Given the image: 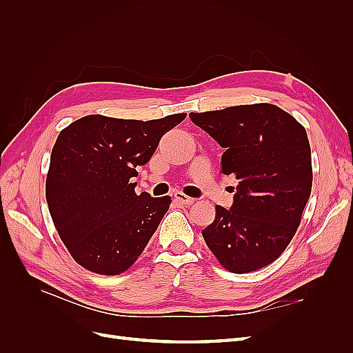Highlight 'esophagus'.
Returning <instances> with one entry per match:
<instances>
[{"label":"esophagus","instance_id":"1","mask_svg":"<svg viewBox=\"0 0 353 353\" xmlns=\"http://www.w3.org/2000/svg\"><path fill=\"white\" fill-rule=\"evenodd\" d=\"M174 197H175V200H176L178 203H181V205H184V206L194 205V201H196V199L188 197V196H185L184 193H181V191H176V193L174 194Z\"/></svg>","mask_w":353,"mask_h":353}]
</instances>
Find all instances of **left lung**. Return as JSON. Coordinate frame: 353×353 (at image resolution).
<instances>
[{"instance_id":"left-lung-1","label":"left lung","mask_w":353,"mask_h":353,"mask_svg":"<svg viewBox=\"0 0 353 353\" xmlns=\"http://www.w3.org/2000/svg\"><path fill=\"white\" fill-rule=\"evenodd\" d=\"M190 117L225 148L222 174L239 179L231 209L216 206L203 239L230 272L261 270L292 241L311 196V145L305 128L268 103Z\"/></svg>"}]
</instances>
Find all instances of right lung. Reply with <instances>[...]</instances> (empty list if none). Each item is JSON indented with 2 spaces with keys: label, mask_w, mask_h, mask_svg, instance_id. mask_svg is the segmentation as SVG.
<instances>
[{
  "label": "right lung",
  "mask_w": 353,
  "mask_h": 353,
  "mask_svg": "<svg viewBox=\"0 0 353 353\" xmlns=\"http://www.w3.org/2000/svg\"><path fill=\"white\" fill-rule=\"evenodd\" d=\"M187 113L154 121L88 114L63 130L52 147L46 197L72 258L85 270L117 275L130 270L156 232L170 197L135 193L145 165Z\"/></svg>",
  "instance_id": "add662e5"
}]
</instances>
